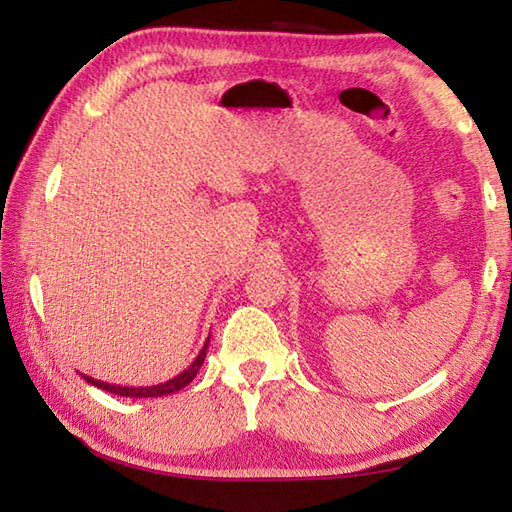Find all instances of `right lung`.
<instances>
[{
  "mask_svg": "<svg viewBox=\"0 0 512 512\" xmlns=\"http://www.w3.org/2000/svg\"><path fill=\"white\" fill-rule=\"evenodd\" d=\"M207 343H210V339L205 341L203 350L198 352V357L192 361V366L180 372V375H176L173 379L164 381V384H155V386H115V384H108V381L94 379V377H88V375H83V377H85V381H88V384L101 388V391H108L112 395H121V397H162V395H171V393L180 391V388H185L189 381L196 377L198 368H201L203 361H205Z\"/></svg>",
  "mask_w": 512,
  "mask_h": 512,
  "instance_id": "1",
  "label": "right lung"
}]
</instances>
